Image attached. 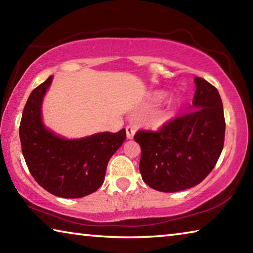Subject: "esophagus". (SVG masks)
Segmentation results:
<instances>
[{
    "mask_svg": "<svg viewBox=\"0 0 253 253\" xmlns=\"http://www.w3.org/2000/svg\"><path fill=\"white\" fill-rule=\"evenodd\" d=\"M135 134V128L132 126H127L126 127V136L128 139H131Z\"/></svg>",
    "mask_w": 253,
    "mask_h": 253,
    "instance_id": "esophagus-1",
    "label": "esophagus"
}]
</instances>
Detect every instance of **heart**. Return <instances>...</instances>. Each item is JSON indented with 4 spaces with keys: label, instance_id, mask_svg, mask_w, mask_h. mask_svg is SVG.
Returning a JSON list of instances; mask_svg holds the SVG:
<instances>
[{
    "label": "heart",
    "instance_id": "1",
    "mask_svg": "<svg viewBox=\"0 0 253 253\" xmlns=\"http://www.w3.org/2000/svg\"><path fill=\"white\" fill-rule=\"evenodd\" d=\"M164 98H165V92H163V91H156V92H154V95H153V99L155 101H161L164 99ZM165 118L166 117H164V116H157L154 118L153 124L154 125H161V124L164 123Z\"/></svg>",
    "mask_w": 253,
    "mask_h": 253
}]
</instances>
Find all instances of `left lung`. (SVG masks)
<instances>
[{"mask_svg":"<svg viewBox=\"0 0 253 253\" xmlns=\"http://www.w3.org/2000/svg\"><path fill=\"white\" fill-rule=\"evenodd\" d=\"M187 113L157 131L138 130L139 170L154 190L173 193L198 185L211 173L224 145L225 121L217 89L200 77Z\"/></svg>","mask_w":253,"mask_h":253,"instance_id":"obj_1","label":"left lung"}]
</instances>
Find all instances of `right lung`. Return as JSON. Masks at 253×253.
Listing matches in <instances>:
<instances>
[{
    "instance_id": "obj_1",
    "label": "right lung",
    "mask_w": 253,
    "mask_h": 253,
    "mask_svg": "<svg viewBox=\"0 0 253 253\" xmlns=\"http://www.w3.org/2000/svg\"><path fill=\"white\" fill-rule=\"evenodd\" d=\"M50 76L30 93L20 123V140L34 179L55 196L84 198L104 183L107 164L126 139V130L98 132L79 139L53 134L42 123L41 105L52 81Z\"/></svg>"
}]
</instances>
